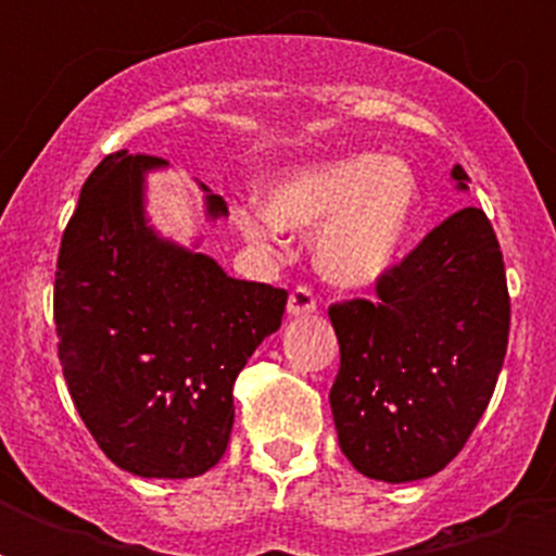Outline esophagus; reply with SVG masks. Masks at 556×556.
<instances>
[{
	"label": "esophagus",
	"mask_w": 556,
	"mask_h": 556,
	"mask_svg": "<svg viewBox=\"0 0 556 556\" xmlns=\"http://www.w3.org/2000/svg\"><path fill=\"white\" fill-rule=\"evenodd\" d=\"M317 312V296H314L312 288L305 286H296L288 296V314L291 317H312Z\"/></svg>",
	"instance_id": "obj_1"
}]
</instances>
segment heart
<instances>
[{
	"label": "heart",
	"mask_w": 556,
	"mask_h": 556,
	"mask_svg": "<svg viewBox=\"0 0 556 556\" xmlns=\"http://www.w3.org/2000/svg\"><path fill=\"white\" fill-rule=\"evenodd\" d=\"M265 210H239L253 248L274 251L279 227L317 233V268L340 288H369L409 251L421 218V185L406 161L352 152L286 169L262 192Z\"/></svg>",
	"instance_id": "b5f03b06"
}]
</instances>
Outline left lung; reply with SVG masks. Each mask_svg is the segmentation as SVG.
Here are the masks:
<instances>
[{
    "instance_id": "obj_1",
    "label": "left lung",
    "mask_w": 556,
    "mask_h": 556,
    "mask_svg": "<svg viewBox=\"0 0 556 556\" xmlns=\"http://www.w3.org/2000/svg\"><path fill=\"white\" fill-rule=\"evenodd\" d=\"M453 181H470L458 164ZM375 291L329 308L340 343L331 415L357 473L415 482L465 447L508 352L505 262L484 210L432 227Z\"/></svg>"
}]
</instances>
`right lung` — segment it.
Returning <instances> with one entry per match:
<instances>
[{
  "label": "right lung",
  "mask_w": 556,
  "mask_h": 556,
  "mask_svg": "<svg viewBox=\"0 0 556 556\" xmlns=\"http://www.w3.org/2000/svg\"><path fill=\"white\" fill-rule=\"evenodd\" d=\"M152 155L112 152L86 178L54 279L60 366L100 450L143 479H192L225 456L233 383L282 323L288 291L227 277L147 218ZM210 222L227 216L201 185Z\"/></svg>",
  "instance_id": "obj_1"
}]
</instances>
